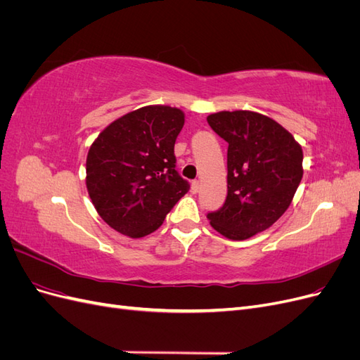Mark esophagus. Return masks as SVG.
Here are the masks:
<instances>
[{
    "label": "esophagus",
    "mask_w": 360,
    "mask_h": 360,
    "mask_svg": "<svg viewBox=\"0 0 360 360\" xmlns=\"http://www.w3.org/2000/svg\"><path fill=\"white\" fill-rule=\"evenodd\" d=\"M200 188H201L200 180H193V181H192V192L197 193V192L200 191Z\"/></svg>",
    "instance_id": "34e87169"
}]
</instances>
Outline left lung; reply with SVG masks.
<instances>
[{
	"mask_svg": "<svg viewBox=\"0 0 360 360\" xmlns=\"http://www.w3.org/2000/svg\"><path fill=\"white\" fill-rule=\"evenodd\" d=\"M207 123L228 143V193L207 219L231 240L267 230L285 213L302 176L303 151L275 120L252 111H222Z\"/></svg>",
	"mask_w": 360,
	"mask_h": 360,
	"instance_id": "8db88e82",
	"label": "left lung"
}]
</instances>
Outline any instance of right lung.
I'll return each instance as SVG.
<instances>
[{"instance_id":"1","label":"right lung","mask_w":360,"mask_h":360,"mask_svg":"<svg viewBox=\"0 0 360 360\" xmlns=\"http://www.w3.org/2000/svg\"><path fill=\"white\" fill-rule=\"evenodd\" d=\"M184 124L177 108L151 105L120 117L86 156V189L102 219L129 237L156 231L189 191L174 144Z\"/></svg>"}]
</instances>
